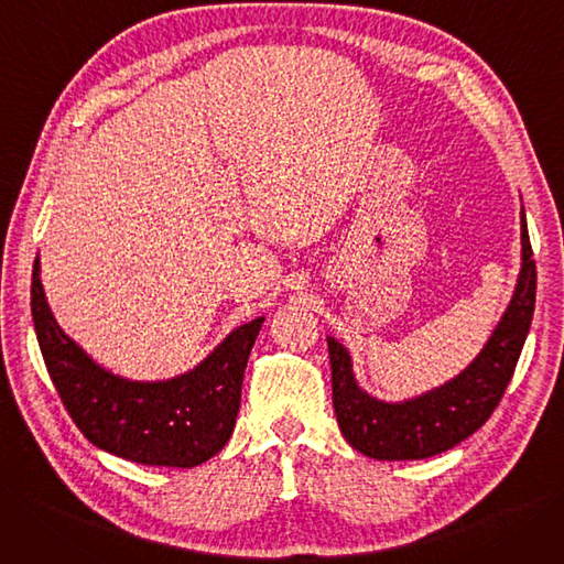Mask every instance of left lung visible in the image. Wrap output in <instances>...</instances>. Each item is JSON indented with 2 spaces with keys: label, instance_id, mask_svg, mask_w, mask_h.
Segmentation results:
<instances>
[{
  "label": "left lung",
  "instance_id": "left-lung-1",
  "mask_svg": "<svg viewBox=\"0 0 564 564\" xmlns=\"http://www.w3.org/2000/svg\"><path fill=\"white\" fill-rule=\"evenodd\" d=\"M523 267L516 293L486 348L453 381L423 398L388 404L369 398L352 379L346 348L327 337L332 367V404L346 442L377 460H423L444 453L481 427L513 377L530 332L536 264L523 212Z\"/></svg>",
  "mask_w": 564,
  "mask_h": 564
}]
</instances>
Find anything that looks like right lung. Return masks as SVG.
<instances>
[{"mask_svg":"<svg viewBox=\"0 0 564 564\" xmlns=\"http://www.w3.org/2000/svg\"><path fill=\"white\" fill-rule=\"evenodd\" d=\"M32 321L51 381L76 427L97 448L155 467H195L232 434L243 371L264 318L237 327L199 367L172 381L139 383L95 365L53 321L32 271Z\"/></svg>","mask_w":564,"mask_h":564,"instance_id":"add662e5","label":"right lung"}]
</instances>
